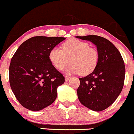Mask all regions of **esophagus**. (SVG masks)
<instances>
[{"instance_id":"obj_1","label":"esophagus","mask_w":134,"mask_h":134,"mask_svg":"<svg viewBox=\"0 0 134 134\" xmlns=\"http://www.w3.org/2000/svg\"><path fill=\"white\" fill-rule=\"evenodd\" d=\"M70 79H71V77L67 76V75H66V76H65V81H68L70 80Z\"/></svg>"}]
</instances>
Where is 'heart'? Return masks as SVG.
<instances>
[{
  "label": "heart",
  "instance_id": "1",
  "mask_svg": "<svg viewBox=\"0 0 134 134\" xmlns=\"http://www.w3.org/2000/svg\"><path fill=\"white\" fill-rule=\"evenodd\" d=\"M62 49L55 47L49 53L51 64L58 70H63L68 63L66 68L68 74H78L85 75L92 72L97 65L98 53L89 44L77 39H70L62 45Z\"/></svg>",
  "mask_w": 134,
  "mask_h": 134
}]
</instances>
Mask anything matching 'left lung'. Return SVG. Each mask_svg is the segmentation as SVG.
I'll return each instance as SVG.
<instances>
[{"label": "left lung", "mask_w": 134, "mask_h": 134, "mask_svg": "<svg viewBox=\"0 0 134 134\" xmlns=\"http://www.w3.org/2000/svg\"><path fill=\"white\" fill-rule=\"evenodd\" d=\"M97 47L98 61L89 75L79 78V102L94 111L104 110L116 100L124 86L125 65L119 50L108 40L96 35L76 36Z\"/></svg>", "instance_id": "left-lung-1"}]
</instances>
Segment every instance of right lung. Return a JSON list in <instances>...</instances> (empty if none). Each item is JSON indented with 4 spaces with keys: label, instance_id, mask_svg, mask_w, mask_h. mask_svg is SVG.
<instances>
[{
    "label": "right lung",
    "instance_id": "obj_1",
    "mask_svg": "<svg viewBox=\"0 0 134 134\" xmlns=\"http://www.w3.org/2000/svg\"><path fill=\"white\" fill-rule=\"evenodd\" d=\"M66 38L35 36L17 49L9 68L10 87L19 102L26 109L38 111L54 102L57 90L64 77L51 64L50 50Z\"/></svg>",
    "mask_w": 134,
    "mask_h": 134
}]
</instances>
